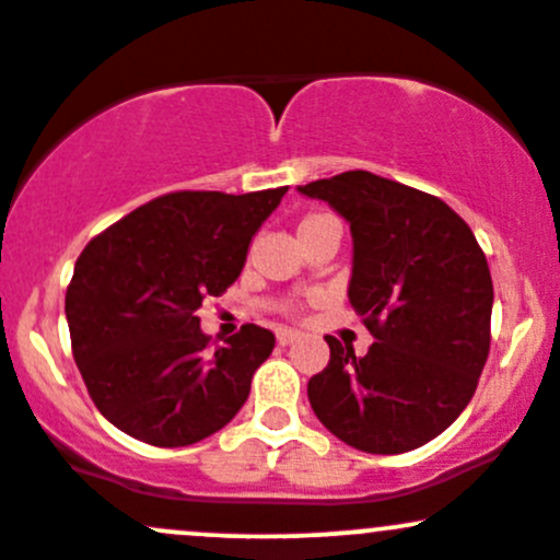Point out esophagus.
<instances>
[{"instance_id": "34e87169", "label": "esophagus", "mask_w": 560, "mask_h": 560, "mask_svg": "<svg viewBox=\"0 0 560 560\" xmlns=\"http://www.w3.org/2000/svg\"><path fill=\"white\" fill-rule=\"evenodd\" d=\"M296 339H299L296 330H291V328H280V330H278V345H280V347L293 345V341H296Z\"/></svg>"}]
</instances>
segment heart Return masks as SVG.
Returning <instances> with one entry per match:
<instances>
[{
  "label": "heart",
  "mask_w": 560,
  "mask_h": 560,
  "mask_svg": "<svg viewBox=\"0 0 560 560\" xmlns=\"http://www.w3.org/2000/svg\"><path fill=\"white\" fill-rule=\"evenodd\" d=\"M330 224H339V221H336L334 215L320 213V210H312V213H306L304 219L299 221V240L306 237V234L323 230V226H330ZM288 312H299V304H288Z\"/></svg>",
  "instance_id": "obj_1"
}]
</instances>
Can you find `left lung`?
Here are the masks:
<instances>
[{
	"label": "left lung",
	"instance_id": "left-lung-1",
	"mask_svg": "<svg viewBox=\"0 0 560 560\" xmlns=\"http://www.w3.org/2000/svg\"><path fill=\"white\" fill-rule=\"evenodd\" d=\"M352 230L350 302L374 345L363 358L326 336L330 360L306 384L315 417L347 446L402 454L465 411L491 347L489 264L441 197L347 171L299 186Z\"/></svg>",
	"mask_w": 560,
	"mask_h": 560
}]
</instances>
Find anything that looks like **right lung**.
<instances>
[{
	"label": "right lung",
	"instance_id": "add662e5",
	"mask_svg": "<svg viewBox=\"0 0 560 560\" xmlns=\"http://www.w3.org/2000/svg\"><path fill=\"white\" fill-rule=\"evenodd\" d=\"M285 191H171L85 245L66 288V320L90 398L114 427L178 448L243 408L275 334L248 323L210 352L197 310L240 278L250 240Z\"/></svg>",
	"mask_w": 560,
	"mask_h": 560
}]
</instances>
